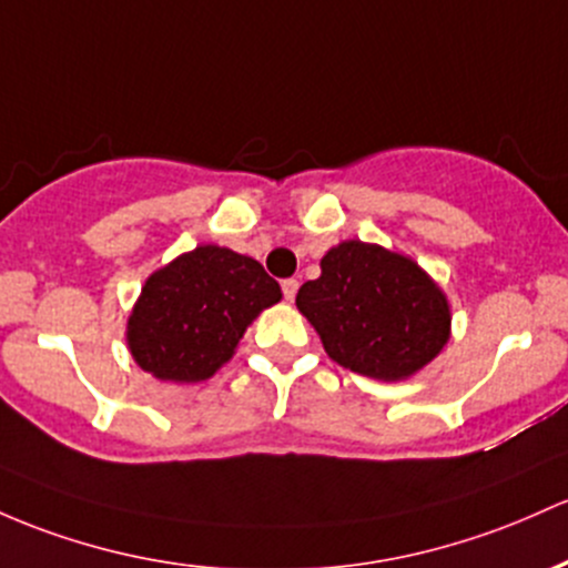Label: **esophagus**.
<instances>
[{
    "label": "esophagus",
    "instance_id": "obj_1",
    "mask_svg": "<svg viewBox=\"0 0 568 568\" xmlns=\"http://www.w3.org/2000/svg\"><path fill=\"white\" fill-rule=\"evenodd\" d=\"M296 291H298V280H294V277L283 280V296L288 298V302H294V298H296Z\"/></svg>",
    "mask_w": 568,
    "mask_h": 568
}]
</instances>
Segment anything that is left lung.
I'll list each match as a JSON object with an SVG mask.
<instances>
[{
    "instance_id": "1",
    "label": "left lung",
    "mask_w": 568,
    "mask_h": 568,
    "mask_svg": "<svg viewBox=\"0 0 568 568\" xmlns=\"http://www.w3.org/2000/svg\"><path fill=\"white\" fill-rule=\"evenodd\" d=\"M328 358L398 383L432 364L450 339V304L407 255L347 240L321 258V277L296 294Z\"/></svg>"
}]
</instances>
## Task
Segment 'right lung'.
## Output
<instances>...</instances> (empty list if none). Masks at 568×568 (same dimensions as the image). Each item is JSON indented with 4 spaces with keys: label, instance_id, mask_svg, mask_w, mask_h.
Masks as SVG:
<instances>
[{
    "label": "right lung",
    "instance_id": "right-lung-1",
    "mask_svg": "<svg viewBox=\"0 0 568 568\" xmlns=\"http://www.w3.org/2000/svg\"><path fill=\"white\" fill-rule=\"evenodd\" d=\"M277 280L251 255L199 245L142 285L126 323L134 361L170 383H202L232 358L261 310L277 304Z\"/></svg>",
    "mask_w": 568,
    "mask_h": 568
}]
</instances>
